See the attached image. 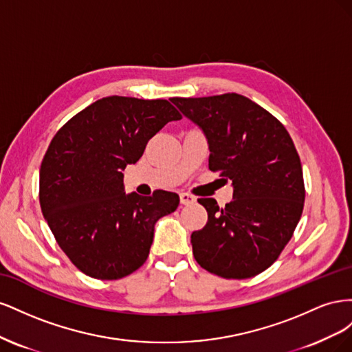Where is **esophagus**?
Masks as SVG:
<instances>
[{"label": "esophagus", "mask_w": 352, "mask_h": 352, "mask_svg": "<svg viewBox=\"0 0 352 352\" xmlns=\"http://www.w3.org/2000/svg\"><path fill=\"white\" fill-rule=\"evenodd\" d=\"M179 197H180V204H182V206H190V204H194V202L197 201L194 195L185 194V192H182Z\"/></svg>", "instance_id": "34e87169"}]
</instances>
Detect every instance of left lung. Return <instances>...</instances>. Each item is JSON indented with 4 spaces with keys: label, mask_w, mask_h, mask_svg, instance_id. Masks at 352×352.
<instances>
[{
    "label": "left lung",
    "mask_w": 352,
    "mask_h": 352,
    "mask_svg": "<svg viewBox=\"0 0 352 352\" xmlns=\"http://www.w3.org/2000/svg\"><path fill=\"white\" fill-rule=\"evenodd\" d=\"M170 101L206 133L210 170L233 186L223 208L212 198L198 199L208 221L190 235L194 257L220 278H252L278 260L301 219L305 188L296 148L285 126L243 95Z\"/></svg>",
    "instance_id": "8db88e82"
}]
</instances>
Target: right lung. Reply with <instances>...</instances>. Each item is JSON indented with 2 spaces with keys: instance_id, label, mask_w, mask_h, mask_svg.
I'll return each mask as SVG.
<instances>
[{
  "instance_id": "right-lung-1",
  "label": "right lung",
  "mask_w": 352,
  "mask_h": 352,
  "mask_svg": "<svg viewBox=\"0 0 352 352\" xmlns=\"http://www.w3.org/2000/svg\"><path fill=\"white\" fill-rule=\"evenodd\" d=\"M182 116L167 100L105 97L52 138L39 168V202L60 248L95 279L116 280L146 261L160 217L179 195L124 194L123 170L164 124Z\"/></svg>"
}]
</instances>
